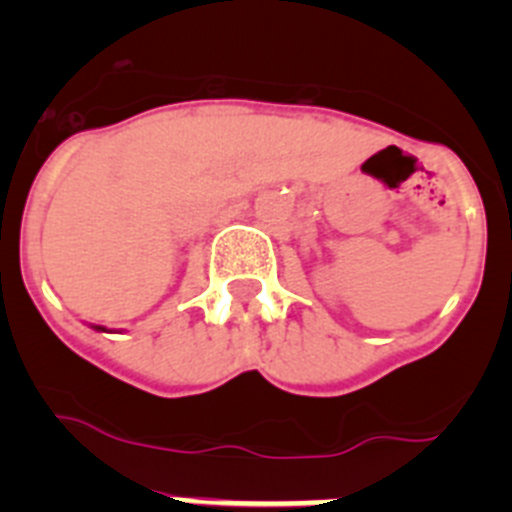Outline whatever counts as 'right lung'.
Wrapping results in <instances>:
<instances>
[{"label": "right lung", "instance_id": "right-lung-1", "mask_svg": "<svg viewBox=\"0 0 512 512\" xmlns=\"http://www.w3.org/2000/svg\"><path fill=\"white\" fill-rule=\"evenodd\" d=\"M94 330H99V333H107V328H104V325H92Z\"/></svg>", "mask_w": 512, "mask_h": 512}]
</instances>
